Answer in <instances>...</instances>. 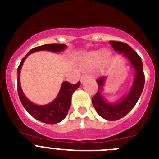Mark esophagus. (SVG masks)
I'll list each match as a JSON object with an SVG mask.
<instances>
[{
	"mask_svg": "<svg viewBox=\"0 0 159 159\" xmlns=\"http://www.w3.org/2000/svg\"><path fill=\"white\" fill-rule=\"evenodd\" d=\"M90 76L88 75H87V74H84V75H83L82 76H81V79H80V81L81 82H84V80H87V79H89Z\"/></svg>",
	"mask_w": 159,
	"mask_h": 159,
	"instance_id": "esophagus-1",
	"label": "esophagus"
}]
</instances>
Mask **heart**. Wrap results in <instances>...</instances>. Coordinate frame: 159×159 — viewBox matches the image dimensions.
Wrapping results in <instances>:
<instances>
[{"instance_id":"b5f03b06","label":"heart","mask_w":159,"mask_h":159,"mask_svg":"<svg viewBox=\"0 0 159 159\" xmlns=\"http://www.w3.org/2000/svg\"><path fill=\"white\" fill-rule=\"evenodd\" d=\"M111 60V53L107 50H94L84 57L80 66L84 70H91L98 65V68L103 70L109 65Z\"/></svg>"}]
</instances>
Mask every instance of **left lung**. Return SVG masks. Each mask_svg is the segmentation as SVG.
<instances>
[{
    "label": "left lung",
    "instance_id": "8db88e82",
    "mask_svg": "<svg viewBox=\"0 0 159 159\" xmlns=\"http://www.w3.org/2000/svg\"><path fill=\"white\" fill-rule=\"evenodd\" d=\"M110 43L115 50L120 53H123L124 56L130 61L136 70V77L130 92L117 103H108L102 94L101 90L106 77H100L96 80L98 88L92 98L93 106L102 117L108 120H116L128 114L136 104L143 89L145 77L142 60L136 51L128 44L119 41H110Z\"/></svg>",
    "mask_w": 159,
    "mask_h": 159
}]
</instances>
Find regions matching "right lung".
<instances>
[{"mask_svg":"<svg viewBox=\"0 0 159 159\" xmlns=\"http://www.w3.org/2000/svg\"><path fill=\"white\" fill-rule=\"evenodd\" d=\"M65 47H66V45L65 44H46L33 48L23 58L18 67V71H17V72H18L17 90H18V94L19 97H20V102L23 104L25 110L33 117L37 119L38 120H40V121L44 122V123L46 124H57L58 122L61 121L66 116L68 110L70 108V106H71L72 93L80 87V82L79 81L77 84H72L65 81L62 84L59 94H58L57 98L53 102L49 103L48 105H45V106H38V105H34L30 102L22 91L20 82V69H21L22 65H23L25 58L30 53L39 50L60 52V51L64 50Z\"/></svg>","mask_w":159,"mask_h":159,"instance_id":"1","label":"right lung"}]
</instances>
